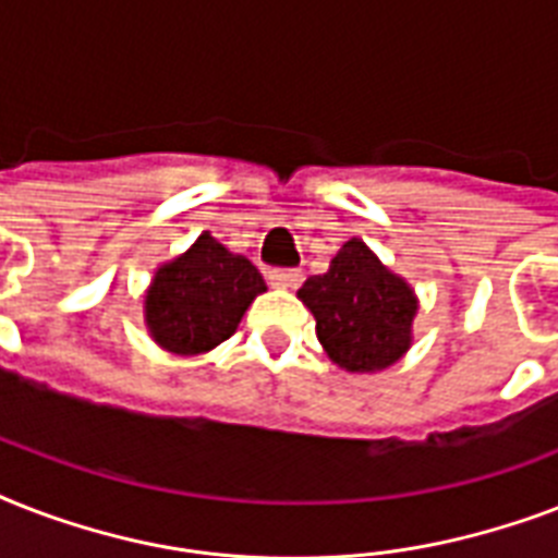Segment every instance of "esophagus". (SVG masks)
Wrapping results in <instances>:
<instances>
[{"label":"esophagus","instance_id":"1","mask_svg":"<svg viewBox=\"0 0 558 558\" xmlns=\"http://www.w3.org/2000/svg\"><path fill=\"white\" fill-rule=\"evenodd\" d=\"M301 280H304V275H301L298 269H271L269 271V283L278 289H295V287H301Z\"/></svg>","mask_w":558,"mask_h":558}]
</instances>
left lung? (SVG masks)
<instances>
[{
    "mask_svg": "<svg viewBox=\"0 0 558 558\" xmlns=\"http://www.w3.org/2000/svg\"><path fill=\"white\" fill-rule=\"evenodd\" d=\"M298 298L315 315V336L341 371L379 373L414 344V287L359 236L341 245L324 275L306 278Z\"/></svg>",
    "mask_w": 558,
    "mask_h": 558,
    "instance_id": "obj_1",
    "label": "left lung"
}]
</instances>
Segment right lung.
I'll return each instance as SVG.
<instances>
[{
	"label": "right lung",
	"mask_w": 558,
	"mask_h": 558,
	"mask_svg": "<svg viewBox=\"0 0 558 558\" xmlns=\"http://www.w3.org/2000/svg\"><path fill=\"white\" fill-rule=\"evenodd\" d=\"M266 280L248 257L202 231L187 252L161 263L144 292L150 339L173 356H199L231 339Z\"/></svg>",
	"instance_id": "right-lung-1"
}]
</instances>
